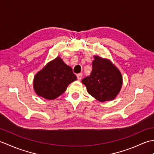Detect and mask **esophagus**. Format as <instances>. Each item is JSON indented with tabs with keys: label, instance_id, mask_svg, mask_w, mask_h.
I'll use <instances>...</instances> for the list:
<instances>
[{
	"label": "esophagus",
	"instance_id": "34e87169",
	"mask_svg": "<svg viewBox=\"0 0 154 154\" xmlns=\"http://www.w3.org/2000/svg\"><path fill=\"white\" fill-rule=\"evenodd\" d=\"M82 77H83V74L82 73H78L77 74V79L80 81L81 79H82Z\"/></svg>",
	"mask_w": 154,
	"mask_h": 154
}]
</instances>
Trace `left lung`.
Listing matches in <instances>:
<instances>
[{
    "label": "left lung",
    "instance_id": "8db88e82",
    "mask_svg": "<svg viewBox=\"0 0 154 154\" xmlns=\"http://www.w3.org/2000/svg\"><path fill=\"white\" fill-rule=\"evenodd\" d=\"M92 66L89 76L81 81L88 93L100 102L113 100L122 87L120 72L110 61L99 56H94Z\"/></svg>",
    "mask_w": 154,
    "mask_h": 154
}]
</instances>
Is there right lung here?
I'll list each match as a JSON object with an SVG mask.
<instances>
[{
    "mask_svg": "<svg viewBox=\"0 0 154 154\" xmlns=\"http://www.w3.org/2000/svg\"><path fill=\"white\" fill-rule=\"evenodd\" d=\"M75 80L72 69L57 57L35 75L34 88L38 95L52 100L63 94L68 85Z\"/></svg>",
    "mask_w": 154,
    "mask_h": 154,
    "instance_id": "right-lung-1",
    "label": "right lung"
}]
</instances>
